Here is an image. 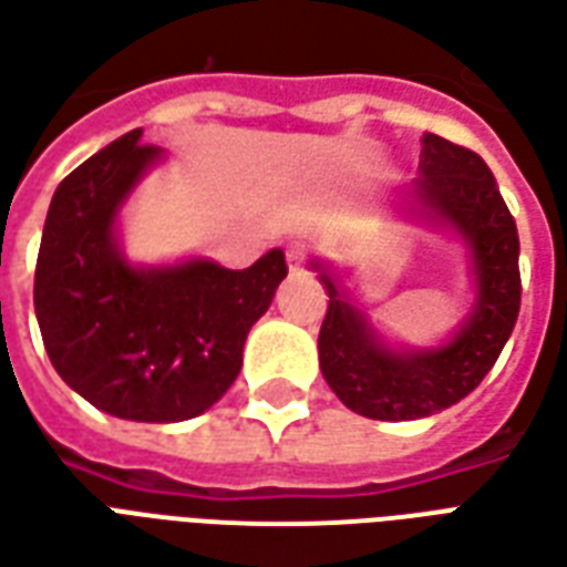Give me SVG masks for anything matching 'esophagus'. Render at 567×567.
I'll list each match as a JSON object with an SVG mask.
<instances>
[{"instance_id":"34e87169","label":"esophagus","mask_w":567,"mask_h":567,"mask_svg":"<svg viewBox=\"0 0 567 567\" xmlns=\"http://www.w3.org/2000/svg\"><path fill=\"white\" fill-rule=\"evenodd\" d=\"M303 264H307V248L303 246L288 248V267H291V270H300Z\"/></svg>"}]
</instances>
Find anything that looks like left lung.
I'll return each instance as SVG.
<instances>
[{"label":"left lung","mask_w":567,"mask_h":567,"mask_svg":"<svg viewBox=\"0 0 567 567\" xmlns=\"http://www.w3.org/2000/svg\"><path fill=\"white\" fill-rule=\"evenodd\" d=\"M419 173L404 199L458 230L474 258V312L450 343L427 352H392L331 272L312 264L331 297L319 331L321 373L352 413L380 422L431 416L474 392L513 333L523 297L519 234L486 161L425 133Z\"/></svg>","instance_id":"1"}]
</instances>
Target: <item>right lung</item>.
<instances>
[{
  "label": "right lung",
  "mask_w": 567,
  "mask_h": 567,
  "mask_svg": "<svg viewBox=\"0 0 567 567\" xmlns=\"http://www.w3.org/2000/svg\"><path fill=\"white\" fill-rule=\"evenodd\" d=\"M161 148L130 130L60 182L35 260V319L69 389L130 422L206 413L243 368L251 324L288 276L282 248L248 270L212 260L133 267L115 218Z\"/></svg>",
  "instance_id": "obj_1"
}]
</instances>
